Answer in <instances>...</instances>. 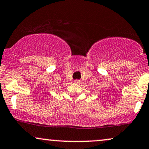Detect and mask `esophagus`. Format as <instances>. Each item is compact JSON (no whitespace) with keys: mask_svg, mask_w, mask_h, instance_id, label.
I'll use <instances>...</instances> for the list:
<instances>
[{"mask_svg":"<svg viewBox=\"0 0 149 149\" xmlns=\"http://www.w3.org/2000/svg\"><path fill=\"white\" fill-rule=\"evenodd\" d=\"M73 82H74V83H76V84H78V83H80V82L79 80H75Z\"/></svg>","mask_w":149,"mask_h":149,"instance_id":"1","label":"esophagus"}]
</instances>
